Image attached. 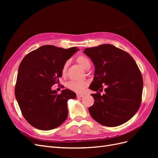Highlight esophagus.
<instances>
[{
	"instance_id": "1",
	"label": "esophagus",
	"mask_w": 158,
	"mask_h": 158,
	"mask_svg": "<svg viewBox=\"0 0 158 158\" xmlns=\"http://www.w3.org/2000/svg\"><path fill=\"white\" fill-rule=\"evenodd\" d=\"M76 97H77V98H83L84 97V95L83 94H76Z\"/></svg>"
}]
</instances>
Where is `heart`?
<instances>
[{
  "label": "heart",
  "instance_id": "b5f03b06",
  "mask_svg": "<svg viewBox=\"0 0 158 158\" xmlns=\"http://www.w3.org/2000/svg\"><path fill=\"white\" fill-rule=\"evenodd\" d=\"M76 62L82 66L84 70H88L89 69L91 66V63L89 60L87 58L86 56L80 55L77 57L76 59ZM69 62L66 61L63 64V66L61 69V73L63 76H65L67 73V69L69 66ZM88 83L87 81H74L71 80L67 83V87L69 89L73 91L76 93H82L84 89L88 86Z\"/></svg>",
  "mask_w": 158,
  "mask_h": 158
}]
</instances>
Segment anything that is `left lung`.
Here are the masks:
<instances>
[{
    "label": "left lung",
    "instance_id": "8db88e82",
    "mask_svg": "<svg viewBox=\"0 0 158 158\" xmlns=\"http://www.w3.org/2000/svg\"><path fill=\"white\" fill-rule=\"evenodd\" d=\"M84 52L95 66L89 88L97 94H92L94 103L88 109L90 115L107 127L127 122L138 111L142 100L143 79L136 62L127 52L110 44L86 48ZM103 85L106 94L102 96Z\"/></svg>",
    "mask_w": 158,
    "mask_h": 158
}]
</instances>
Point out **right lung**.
Masks as SVG:
<instances>
[{
    "mask_svg": "<svg viewBox=\"0 0 158 158\" xmlns=\"http://www.w3.org/2000/svg\"><path fill=\"white\" fill-rule=\"evenodd\" d=\"M77 47L44 45L28 53L19 66L15 96L22 113L31 126L42 131L59 127L68 117L67 102L76 94L68 89L59 94L52 86L59 82L61 69Z\"/></svg>",
    "mask_w": 158,
    "mask_h": 158,
    "instance_id": "right-lung-1",
    "label": "right lung"
}]
</instances>
